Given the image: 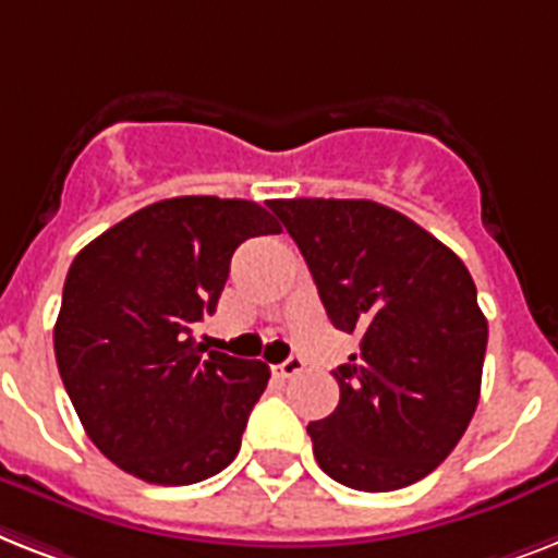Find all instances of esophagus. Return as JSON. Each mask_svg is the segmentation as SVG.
Returning a JSON list of instances; mask_svg holds the SVG:
<instances>
[{
  "label": "esophagus",
  "instance_id": "1",
  "mask_svg": "<svg viewBox=\"0 0 558 558\" xmlns=\"http://www.w3.org/2000/svg\"><path fill=\"white\" fill-rule=\"evenodd\" d=\"M301 369H303V361L298 355L287 357L283 364L271 366V373L278 375V378H292V375H298V373H301Z\"/></svg>",
  "mask_w": 558,
  "mask_h": 558
}]
</instances>
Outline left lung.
<instances>
[{"mask_svg": "<svg viewBox=\"0 0 558 558\" xmlns=\"http://www.w3.org/2000/svg\"><path fill=\"white\" fill-rule=\"evenodd\" d=\"M341 332V401L306 433L320 470L352 490L415 484L461 441L482 392L487 318L459 255L373 201H271Z\"/></svg>", "mask_w": 558, "mask_h": 558, "instance_id": "8db88e82", "label": "left lung"}]
</instances>
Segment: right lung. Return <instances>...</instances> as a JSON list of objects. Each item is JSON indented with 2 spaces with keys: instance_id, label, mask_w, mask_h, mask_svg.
<instances>
[{
  "instance_id": "right-lung-1",
  "label": "right lung",
  "mask_w": 558,
  "mask_h": 558,
  "mask_svg": "<svg viewBox=\"0 0 558 558\" xmlns=\"http://www.w3.org/2000/svg\"><path fill=\"white\" fill-rule=\"evenodd\" d=\"M278 232L252 201L171 197L74 257L53 352L85 433L117 468L171 487L232 464L269 366L206 355L192 329L217 310L234 248Z\"/></svg>"
}]
</instances>
